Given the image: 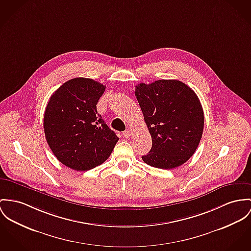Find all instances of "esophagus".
Here are the masks:
<instances>
[{
    "instance_id": "1",
    "label": "esophagus",
    "mask_w": 251,
    "mask_h": 251,
    "mask_svg": "<svg viewBox=\"0 0 251 251\" xmlns=\"http://www.w3.org/2000/svg\"><path fill=\"white\" fill-rule=\"evenodd\" d=\"M122 135H123L124 137H129V136L131 135V132L128 131V130H127V131H124V132L122 133Z\"/></svg>"
}]
</instances>
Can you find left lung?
Masks as SVG:
<instances>
[{"instance_id": "1", "label": "left lung", "mask_w": 251, "mask_h": 251, "mask_svg": "<svg viewBox=\"0 0 251 251\" xmlns=\"http://www.w3.org/2000/svg\"><path fill=\"white\" fill-rule=\"evenodd\" d=\"M135 95L152 137V148L142 160L160 169L186 162L198 148L204 123L193 90L181 81L161 79L136 85Z\"/></svg>"}]
</instances>
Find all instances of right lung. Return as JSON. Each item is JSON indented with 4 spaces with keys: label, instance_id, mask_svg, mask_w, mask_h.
<instances>
[{
    "label": "right lung",
    "instance_id": "obj_1",
    "mask_svg": "<svg viewBox=\"0 0 251 251\" xmlns=\"http://www.w3.org/2000/svg\"><path fill=\"white\" fill-rule=\"evenodd\" d=\"M105 89L93 79L74 78L49 100L44 115L46 139L58 160L69 168L88 171L102 164L119 139L97 113Z\"/></svg>",
    "mask_w": 251,
    "mask_h": 251
}]
</instances>
